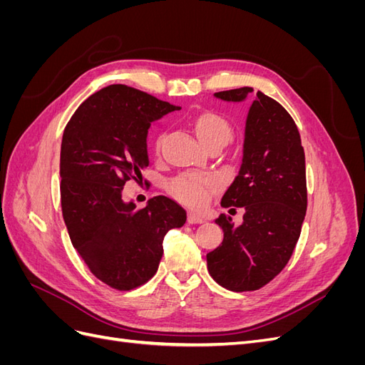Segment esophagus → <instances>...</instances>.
<instances>
[{"mask_svg": "<svg viewBox=\"0 0 365 365\" xmlns=\"http://www.w3.org/2000/svg\"><path fill=\"white\" fill-rule=\"evenodd\" d=\"M187 220H189V224H202L205 217L201 213H196V212H190L189 216H187Z\"/></svg>", "mask_w": 365, "mask_h": 365, "instance_id": "esophagus-1", "label": "esophagus"}]
</instances>
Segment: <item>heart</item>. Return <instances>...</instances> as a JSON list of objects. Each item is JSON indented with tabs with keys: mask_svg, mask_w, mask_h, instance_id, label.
Listing matches in <instances>:
<instances>
[{
	"mask_svg": "<svg viewBox=\"0 0 365 365\" xmlns=\"http://www.w3.org/2000/svg\"><path fill=\"white\" fill-rule=\"evenodd\" d=\"M193 129L196 132V137L200 138L202 145L213 141V140H222L228 141L231 137V126L228 121L219 115L217 113L205 111L193 118ZM173 193L180 197L185 204L200 207L205 204L208 192L213 190L216 187L215 180L208 178V176L187 173L175 178L170 184Z\"/></svg>",
	"mask_w": 365,
	"mask_h": 365,
	"instance_id": "b5f03b06",
	"label": "heart"
}]
</instances>
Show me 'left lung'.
Listing matches in <instances>:
<instances>
[{"label":"left lung","mask_w":365,"mask_h":365,"mask_svg":"<svg viewBox=\"0 0 365 365\" xmlns=\"http://www.w3.org/2000/svg\"><path fill=\"white\" fill-rule=\"evenodd\" d=\"M252 88L215 93L224 102H245ZM244 207L236 225L220 215L215 222L224 240L207 254V268L224 288L256 291L271 282L291 259L306 216V163L292 117L274 98L257 91L245 121L242 163L220 201Z\"/></svg>","instance_id":"left-lung-1"}]
</instances>
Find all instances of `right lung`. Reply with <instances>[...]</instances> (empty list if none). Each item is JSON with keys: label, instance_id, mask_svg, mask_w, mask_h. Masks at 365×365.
<instances>
[{"label": "right lung", "instance_id": "obj_1", "mask_svg": "<svg viewBox=\"0 0 365 365\" xmlns=\"http://www.w3.org/2000/svg\"><path fill=\"white\" fill-rule=\"evenodd\" d=\"M180 109L126 85H109L76 109L62 135L61 204L71 244L98 280L129 291L157 272L168 231L185 210L157 196L123 201L125 182L149 165L148 129Z\"/></svg>", "mask_w": 365, "mask_h": 365}]
</instances>
